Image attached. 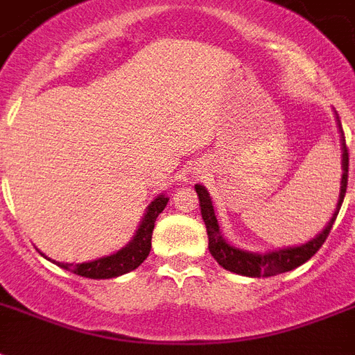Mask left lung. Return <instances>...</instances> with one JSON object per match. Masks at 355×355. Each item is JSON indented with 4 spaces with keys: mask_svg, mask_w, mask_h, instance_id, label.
<instances>
[{
    "mask_svg": "<svg viewBox=\"0 0 355 355\" xmlns=\"http://www.w3.org/2000/svg\"><path fill=\"white\" fill-rule=\"evenodd\" d=\"M337 114V112H336ZM337 128L341 132V187H339V198H337V206L332 213V218L328 220L327 226L322 227L321 232L313 239H310L308 243L299 244V246H286L277 248V250H270V252H248L243 248L233 246L232 243H227L226 239L220 233V226L215 217V209H213V202L209 193L202 184H195V191L198 195V202H200V213H202V220L206 224L207 232V248L213 259L224 268L227 272L237 273V275H244V277H272L277 273L292 272L297 266L304 264L306 261L319 252V248L327 241L328 233L332 230L334 223L339 209H341L343 198L347 193V182H348V149L345 144V135H343L341 122L339 116H336Z\"/></svg>",
    "mask_w": 355,
    "mask_h": 355,
    "instance_id": "8db88e82",
    "label": "left lung"
}]
</instances>
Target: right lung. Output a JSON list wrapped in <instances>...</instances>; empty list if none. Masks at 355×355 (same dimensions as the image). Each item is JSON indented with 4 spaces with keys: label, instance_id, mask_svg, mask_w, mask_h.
I'll list each match as a JSON object with an SVG mask.
<instances>
[{
    "label": "right lung",
    "instance_id": "obj_1",
    "mask_svg": "<svg viewBox=\"0 0 355 355\" xmlns=\"http://www.w3.org/2000/svg\"><path fill=\"white\" fill-rule=\"evenodd\" d=\"M169 198L166 197V193H160L158 197H155L151 204L148 206L146 213H144L142 220L138 224V230L135 232L132 239L123 248H120L118 252L105 255V257L94 259L89 262H78V264H71V262H58L49 259L47 255H42L47 261L54 262L56 266L73 272L80 277L87 279H114L120 277L123 273H129L132 270H137L146 259H148L149 252H151V237L153 227H155V220L160 213L164 211V207L168 206Z\"/></svg>",
    "mask_w": 355,
    "mask_h": 355
}]
</instances>
